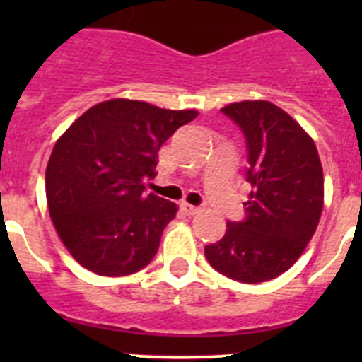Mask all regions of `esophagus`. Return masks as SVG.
Segmentation results:
<instances>
[{
  "label": "esophagus",
  "instance_id": "esophagus-1",
  "mask_svg": "<svg viewBox=\"0 0 362 362\" xmlns=\"http://www.w3.org/2000/svg\"><path fill=\"white\" fill-rule=\"evenodd\" d=\"M181 210H183L187 216H196V214L199 212V209H197V206H194V204H188V203L181 204Z\"/></svg>",
  "mask_w": 362,
  "mask_h": 362
}]
</instances>
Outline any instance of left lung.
I'll return each instance as SVG.
<instances>
[{
    "label": "left lung",
    "instance_id": "left-lung-1",
    "mask_svg": "<svg viewBox=\"0 0 362 362\" xmlns=\"http://www.w3.org/2000/svg\"><path fill=\"white\" fill-rule=\"evenodd\" d=\"M221 112L245 134L252 190L245 219L228 221L204 255L230 279L263 283L288 270L317 228L325 199L321 159L312 137L270 101H241Z\"/></svg>",
    "mask_w": 362,
    "mask_h": 362
}]
</instances>
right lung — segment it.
<instances>
[{"mask_svg":"<svg viewBox=\"0 0 362 362\" xmlns=\"http://www.w3.org/2000/svg\"><path fill=\"white\" fill-rule=\"evenodd\" d=\"M196 110L110 99L69 127L50 153L45 188L57 235L86 270L136 274L158 254L175 203L146 194L163 143Z\"/></svg>","mask_w":362,"mask_h":362,"instance_id":"right-lung-1","label":"right lung"}]
</instances>
